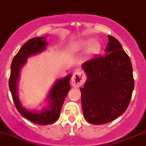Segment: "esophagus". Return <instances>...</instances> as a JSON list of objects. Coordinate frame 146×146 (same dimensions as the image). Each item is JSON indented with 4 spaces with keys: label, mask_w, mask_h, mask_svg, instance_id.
I'll return each mask as SVG.
<instances>
[{
    "label": "esophagus",
    "mask_w": 146,
    "mask_h": 146,
    "mask_svg": "<svg viewBox=\"0 0 146 146\" xmlns=\"http://www.w3.org/2000/svg\"><path fill=\"white\" fill-rule=\"evenodd\" d=\"M83 81H84L83 75L80 72H76L72 77L71 84L75 88L80 87L83 84Z\"/></svg>",
    "instance_id": "esophagus-1"
}]
</instances>
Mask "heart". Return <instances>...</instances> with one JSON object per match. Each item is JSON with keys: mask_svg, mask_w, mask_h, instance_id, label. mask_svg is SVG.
Returning a JSON list of instances; mask_svg holds the SVG:
<instances>
[{"mask_svg": "<svg viewBox=\"0 0 146 146\" xmlns=\"http://www.w3.org/2000/svg\"><path fill=\"white\" fill-rule=\"evenodd\" d=\"M86 48V52H85V57L86 58H91L93 56L98 54L100 49V44L99 43L98 41L96 39H92L91 41H87V40H81V41H78L75 44L74 50H79L83 48Z\"/></svg>", "mask_w": 146, "mask_h": 146, "instance_id": "1", "label": "heart"}]
</instances>
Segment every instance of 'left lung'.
Here are the masks:
<instances>
[{
	"mask_svg": "<svg viewBox=\"0 0 146 146\" xmlns=\"http://www.w3.org/2000/svg\"><path fill=\"white\" fill-rule=\"evenodd\" d=\"M106 55L84 62L86 75L81 88V101L85 119L94 125L113 121L127 110L134 82L129 56L116 38L108 35Z\"/></svg>",
	"mask_w": 146,
	"mask_h": 146,
	"instance_id": "8db88e82",
	"label": "left lung"
}]
</instances>
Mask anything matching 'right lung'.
Segmentation results:
<instances>
[{
  "label": "right lung",
  "mask_w": 146,
  "mask_h": 146,
  "mask_svg": "<svg viewBox=\"0 0 146 146\" xmlns=\"http://www.w3.org/2000/svg\"><path fill=\"white\" fill-rule=\"evenodd\" d=\"M46 39V36L35 37L25 43L12 60L9 80V87L18 111L29 121L44 125L55 123L60 117L62 107L70 89L69 82L72 76L69 74L55 82L46 98L48 105L42 110H30L22 105L18 95V82L21 70L26 64L28 57L41 53L46 50L48 46Z\"/></svg>",
  "instance_id": "1"
}]
</instances>
